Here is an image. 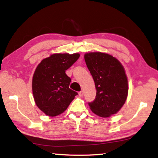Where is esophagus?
<instances>
[{"label":"esophagus","mask_w":158,"mask_h":158,"mask_svg":"<svg viewBox=\"0 0 158 158\" xmlns=\"http://www.w3.org/2000/svg\"><path fill=\"white\" fill-rule=\"evenodd\" d=\"M79 95L80 96V97H82V96L84 95V91H83V90H81V91H80L79 93Z\"/></svg>","instance_id":"obj_1"}]
</instances>
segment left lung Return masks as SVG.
I'll return each mask as SVG.
<instances>
[{"label":"left lung","mask_w":158,"mask_h":158,"mask_svg":"<svg viewBox=\"0 0 158 158\" xmlns=\"http://www.w3.org/2000/svg\"><path fill=\"white\" fill-rule=\"evenodd\" d=\"M84 59L97 90L95 100L89 103L90 109L102 118L116 114L127 97L128 84L124 68L116 58L105 53H87Z\"/></svg>","instance_id":"1"}]
</instances>
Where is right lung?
I'll use <instances>...</instances> for the list:
<instances>
[{
  "instance_id": "1",
  "label": "right lung",
  "mask_w": 158,
  "mask_h": 158,
  "mask_svg": "<svg viewBox=\"0 0 158 158\" xmlns=\"http://www.w3.org/2000/svg\"><path fill=\"white\" fill-rule=\"evenodd\" d=\"M79 53H54L41 61L35 71L32 89L36 105L49 116L62 114L78 93L69 88L71 79L65 71Z\"/></svg>"
}]
</instances>
